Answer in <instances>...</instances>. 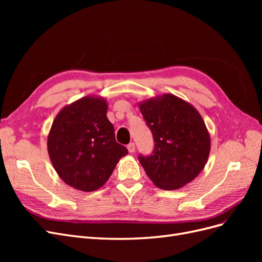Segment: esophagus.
<instances>
[{
  "label": "esophagus",
  "instance_id": "1",
  "mask_svg": "<svg viewBox=\"0 0 262 262\" xmlns=\"http://www.w3.org/2000/svg\"><path fill=\"white\" fill-rule=\"evenodd\" d=\"M126 148H128L129 153H133L134 150H136V145H134V143H130L128 144V146H126Z\"/></svg>",
  "mask_w": 262,
  "mask_h": 262
}]
</instances>
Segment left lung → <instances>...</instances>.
<instances>
[{
	"instance_id": "8db88e82",
	"label": "left lung",
	"mask_w": 262,
	"mask_h": 262,
	"mask_svg": "<svg viewBox=\"0 0 262 262\" xmlns=\"http://www.w3.org/2000/svg\"><path fill=\"white\" fill-rule=\"evenodd\" d=\"M154 137L153 155L139 161L153 184L175 190L191 182L208 162L211 138L199 112L172 94L139 102Z\"/></svg>"
}]
</instances>
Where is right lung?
Wrapping results in <instances>:
<instances>
[{"label":"right lung","instance_id":"right-lung-1","mask_svg":"<svg viewBox=\"0 0 262 262\" xmlns=\"http://www.w3.org/2000/svg\"><path fill=\"white\" fill-rule=\"evenodd\" d=\"M104 97L85 96L63 107L47 140L50 161L67 185L91 192L106 184L120 158L128 154L115 138Z\"/></svg>","mask_w":262,"mask_h":262}]
</instances>
